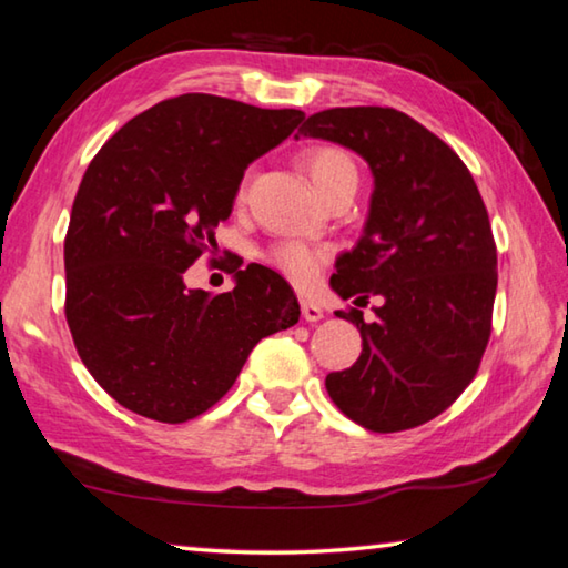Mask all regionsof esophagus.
Returning <instances> with one entry per match:
<instances>
[{
	"label": "esophagus",
	"instance_id": "1",
	"mask_svg": "<svg viewBox=\"0 0 568 568\" xmlns=\"http://www.w3.org/2000/svg\"><path fill=\"white\" fill-rule=\"evenodd\" d=\"M301 313H303V318L307 323H315V321L323 318V307L318 303H313V301H305V297L301 301Z\"/></svg>",
	"mask_w": 568,
	"mask_h": 568
}]
</instances>
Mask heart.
Wrapping results in <instances>:
<instances>
[{
	"mask_svg": "<svg viewBox=\"0 0 568 568\" xmlns=\"http://www.w3.org/2000/svg\"><path fill=\"white\" fill-rule=\"evenodd\" d=\"M301 165L311 175L315 190L323 197L341 187H358V168L348 152L335 145H315L303 150ZM250 185V175L243 178L237 190V197L245 200ZM331 247L307 243V240H277L265 253V263L281 273L287 283H293L301 291H307L318 283L323 267L331 263Z\"/></svg>",
	"mask_w": 568,
	"mask_h": 568,
	"instance_id": "b5f03b06",
	"label": "heart"
}]
</instances>
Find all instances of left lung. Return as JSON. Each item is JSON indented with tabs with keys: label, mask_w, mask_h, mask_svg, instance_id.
I'll list each match as a JSON object with an SVG mask.
<instances>
[{
	"label": "left lung",
	"mask_w": 568,
	"mask_h": 568,
	"mask_svg": "<svg viewBox=\"0 0 568 568\" xmlns=\"http://www.w3.org/2000/svg\"><path fill=\"white\" fill-rule=\"evenodd\" d=\"M297 134L355 150L376 178L368 223L331 285L343 301L381 295L383 305L376 323L338 311L363 351L325 388L363 428H416L466 390L491 338L498 271L484 197L464 160L406 112L333 108Z\"/></svg>",
	"instance_id": "1"
}]
</instances>
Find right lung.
I'll return each instance as SVG.
<instances>
[{"instance_id":"obj_1","label":"right lung","mask_w":568,"mask_h":568,"mask_svg":"<svg viewBox=\"0 0 568 568\" xmlns=\"http://www.w3.org/2000/svg\"><path fill=\"white\" fill-rule=\"evenodd\" d=\"M303 118L190 92L122 124L92 158L64 237V315L120 406L160 423L195 418L233 388L257 341L301 318L271 267L233 265L235 287L213 297L182 277L215 245L245 168Z\"/></svg>"}]
</instances>
